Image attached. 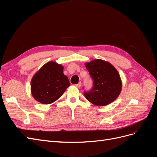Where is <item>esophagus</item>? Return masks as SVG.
<instances>
[{
	"label": "esophagus",
	"mask_w": 157,
	"mask_h": 157,
	"mask_svg": "<svg viewBox=\"0 0 157 157\" xmlns=\"http://www.w3.org/2000/svg\"><path fill=\"white\" fill-rule=\"evenodd\" d=\"M81 85H82V83L81 82H78L77 84H76V86H77V88H80V86H81Z\"/></svg>",
	"instance_id": "34e87169"
}]
</instances>
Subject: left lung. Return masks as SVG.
I'll use <instances>...</instances> for the list:
<instances>
[{"mask_svg":"<svg viewBox=\"0 0 157 157\" xmlns=\"http://www.w3.org/2000/svg\"><path fill=\"white\" fill-rule=\"evenodd\" d=\"M94 80L91 91L84 92L88 100L97 106H105L112 103L122 90V80L118 71L108 61L96 59L85 63Z\"/></svg>","mask_w":157,"mask_h":157,"instance_id":"8db88e82","label":"left lung"}]
</instances>
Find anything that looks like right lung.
Segmentation results:
<instances>
[{"label": "right lung", "mask_w": 157, "mask_h": 157, "mask_svg": "<svg viewBox=\"0 0 157 157\" xmlns=\"http://www.w3.org/2000/svg\"><path fill=\"white\" fill-rule=\"evenodd\" d=\"M63 66L55 61H49L33 75L31 92L36 101L51 104L62 96L69 86V80L63 74Z\"/></svg>", "instance_id": "right-lung-1"}]
</instances>
